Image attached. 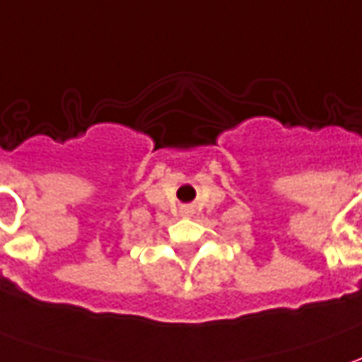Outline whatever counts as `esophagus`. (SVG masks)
Here are the masks:
<instances>
[{"instance_id": "1", "label": "esophagus", "mask_w": 362, "mask_h": 362, "mask_svg": "<svg viewBox=\"0 0 362 362\" xmlns=\"http://www.w3.org/2000/svg\"><path fill=\"white\" fill-rule=\"evenodd\" d=\"M180 212L184 214V216H190V214H192V206H182Z\"/></svg>"}]
</instances>
